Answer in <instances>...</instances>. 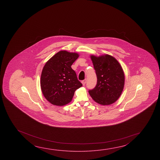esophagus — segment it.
Instances as JSON below:
<instances>
[{
    "mask_svg": "<svg viewBox=\"0 0 160 160\" xmlns=\"http://www.w3.org/2000/svg\"><path fill=\"white\" fill-rule=\"evenodd\" d=\"M81 82H82V84L84 86L85 84H86V82H87V79H85L84 80H82V81H81Z\"/></svg>",
    "mask_w": 160,
    "mask_h": 160,
    "instance_id": "34e87169",
    "label": "esophagus"
}]
</instances>
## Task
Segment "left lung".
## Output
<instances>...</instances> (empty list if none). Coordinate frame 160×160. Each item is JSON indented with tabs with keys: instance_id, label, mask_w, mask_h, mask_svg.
Returning a JSON list of instances; mask_svg holds the SVG:
<instances>
[{
	"instance_id": "left-lung-1",
	"label": "left lung",
	"mask_w": 160,
	"mask_h": 160,
	"mask_svg": "<svg viewBox=\"0 0 160 160\" xmlns=\"http://www.w3.org/2000/svg\"><path fill=\"white\" fill-rule=\"evenodd\" d=\"M97 76V84L89 93L95 102L102 105H111L123 92L125 76L122 67L111 55H90Z\"/></svg>"
}]
</instances>
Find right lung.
<instances>
[{
    "label": "right lung",
    "instance_id": "add662e5",
    "mask_svg": "<svg viewBox=\"0 0 160 160\" xmlns=\"http://www.w3.org/2000/svg\"><path fill=\"white\" fill-rule=\"evenodd\" d=\"M76 52L60 51L47 61L42 69L40 84L42 94L53 105L71 102L76 89L82 87L71 65L79 58Z\"/></svg>",
    "mask_w": 160,
    "mask_h": 160
}]
</instances>
